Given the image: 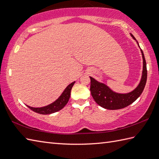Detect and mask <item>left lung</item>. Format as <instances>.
Listing matches in <instances>:
<instances>
[{
	"label": "left lung",
	"instance_id": "1",
	"mask_svg": "<svg viewBox=\"0 0 159 159\" xmlns=\"http://www.w3.org/2000/svg\"><path fill=\"white\" fill-rule=\"evenodd\" d=\"M134 39V37L131 35ZM138 43V42H137ZM139 45V43H138ZM143 57V72L142 77L139 85L133 92L128 93H118L113 92L104 83L98 82L92 77H90V91L95 102L104 109L117 110L123 109L134 102L142 93L147 80L146 61L142 50H141Z\"/></svg>",
	"mask_w": 159,
	"mask_h": 159
}]
</instances>
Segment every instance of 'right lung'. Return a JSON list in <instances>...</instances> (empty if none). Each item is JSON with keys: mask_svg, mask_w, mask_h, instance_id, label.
I'll use <instances>...</instances> for the list:
<instances>
[{"mask_svg": "<svg viewBox=\"0 0 159 159\" xmlns=\"http://www.w3.org/2000/svg\"><path fill=\"white\" fill-rule=\"evenodd\" d=\"M75 82H73L67 86L65 90L63 91L61 95L55 102H52V104H49L48 106L40 107V108H34L27 106L30 109L34 111L35 113H38L39 114L42 115H48L51 114L53 113H55L57 111H59L61 109H62L66 105V104L68 102L70 97V93L71 89H72L74 84Z\"/></svg>", "mask_w": 159, "mask_h": 159, "instance_id": "add662e5", "label": "right lung"}]
</instances>
